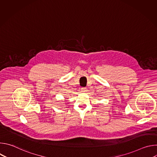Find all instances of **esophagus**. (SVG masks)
Wrapping results in <instances>:
<instances>
[{
    "mask_svg": "<svg viewBox=\"0 0 157 157\" xmlns=\"http://www.w3.org/2000/svg\"><path fill=\"white\" fill-rule=\"evenodd\" d=\"M86 87H81V91L82 92H86Z\"/></svg>",
    "mask_w": 157,
    "mask_h": 157,
    "instance_id": "1",
    "label": "esophagus"
}]
</instances>
